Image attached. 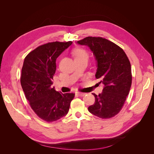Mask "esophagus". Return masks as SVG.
<instances>
[{"mask_svg":"<svg viewBox=\"0 0 154 154\" xmlns=\"http://www.w3.org/2000/svg\"><path fill=\"white\" fill-rule=\"evenodd\" d=\"M77 94L79 95V96H80V97H83V96H84L86 94L85 93H82V92H77Z\"/></svg>","mask_w":154,"mask_h":154,"instance_id":"esophagus-1","label":"esophagus"}]
</instances>
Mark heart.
Instances as JSON below:
<instances>
[{
	"label": "heart",
	"instance_id": "b5f03b06",
	"mask_svg": "<svg viewBox=\"0 0 154 154\" xmlns=\"http://www.w3.org/2000/svg\"><path fill=\"white\" fill-rule=\"evenodd\" d=\"M73 54L75 57V59L82 57H87L86 52L81 48H77V49L74 50L73 51Z\"/></svg>",
	"mask_w": 154,
	"mask_h": 154
}]
</instances>
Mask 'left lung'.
Segmentation results:
<instances>
[{
  "label": "left lung",
  "instance_id": "8db88e82",
  "mask_svg": "<svg viewBox=\"0 0 154 154\" xmlns=\"http://www.w3.org/2000/svg\"><path fill=\"white\" fill-rule=\"evenodd\" d=\"M87 45L97 62L95 77L103 84L101 94L88 107L93 115L109 119L117 115L125 103L132 84L131 66L122 48L102 37H87L77 42Z\"/></svg>",
  "mask_w": 154,
  "mask_h": 154
}]
</instances>
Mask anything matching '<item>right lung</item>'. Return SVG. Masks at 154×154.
Here are the masks:
<instances>
[{"mask_svg": "<svg viewBox=\"0 0 154 154\" xmlns=\"http://www.w3.org/2000/svg\"><path fill=\"white\" fill-rule=\"evenodd\" d=\"M72 42H49L30 52L23 61L20 83L26 97L35 114L47 122L67 114L75 94L57 92L53 84L56 59Z\"/></svg>", "mask_w": 154, "mask_h": 154, "instance_id": "1", "label": "right lung"}]
</instances>
